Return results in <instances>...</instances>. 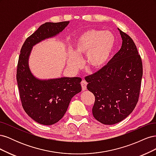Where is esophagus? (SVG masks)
Listing matches in <instances>:
<instances>
[{
    "instance_id": "obj_1",
    "label": "esophagus",
    "mask_w": 156,
    "mask_h": 156,
    "mask_svg": "<svg viewBox=\"0 0 156 156\" xmlns=\"http://www.w3.org/2000/svg\"><path fill=\"white\" fill-rule=\"evenodd\" d=\"M81 84L83 90V91L86 90H87V81H84V80H83V81H82L81 83Z\"/></svg>"
}]
</instances>
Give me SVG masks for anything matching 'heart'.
Listing matches in <instances>:
<instances>
[{
    "instance_id": "heart-1",
    "label": "heart",
    "mask_w": 156,
    "mask_h": 156,
    "mask_svg": "<svg viewBox=\"0 0 156 156\" xmlns=\"http://www.w3.org/2000/svg\"><path fill=\"white\" fill-rule=\"evenodd\" d=\"M115 37L109 31L90 29L84 32L73 42L72 52L67 56V66L72 72L81 67L86 56V66L92 72L105 66L115 48Z\"/></svg>"
}]
</instances>
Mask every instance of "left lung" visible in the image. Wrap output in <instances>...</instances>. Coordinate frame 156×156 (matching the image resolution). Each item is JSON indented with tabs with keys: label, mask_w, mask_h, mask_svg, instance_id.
I'll use <instances>...</instances> for the list:
<instances>
[{
	"label": "left lung",
	"mask_w": 156,
	"mask_h": 156,
	"mask_svg": "<svg viewBox=\"0 0 156 156\" xmlns=\"http://www.w3.org/2000/svg\"><path fill=\"white\" fill-rule=\"evenodd\" d=\"M121 49L98 72L85 78L87 89L94 94V117L101 123L113 125L133 111L138 102L143 64L134 41L120 30Z\"/></svg>",
	"instance_id": "8db88e82"
}]
</instances>
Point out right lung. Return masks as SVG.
I'll return each instance as SVG.
<instances>
[{"instance_id": "1", "label": "right lung", "mask_w": 156, "mask_h": 156, "mask_svg": "<svg viewBox=\"0 0 156 156\" xmlns=\"http://www.w3.org/2000/svg\"><path fill=\"white\" fill-rule=\"evenodd\" d=\"M69 21L45 23L23 44L19 56L17 81L22 106L27 114L37 123L46 126L58 122L66 112L72 98L81 91L80 77L40 79L29 68L33 46L59 34Z\"/></svg>"}]
</instances>
